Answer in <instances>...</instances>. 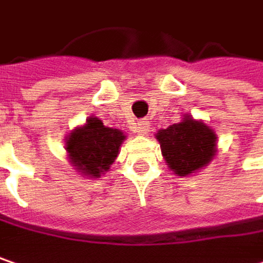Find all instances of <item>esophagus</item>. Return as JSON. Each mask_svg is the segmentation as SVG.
Returning a JSON list of instances; mask_svg holds the SVG:
<instances>
[{
    "instance_id": "obj_1",
    "label": "esophagus",
    "mask_w": 263,
    "mask_h": 263,
    "mask_svg": "<svg viewBox=\"0 0 263 263\" xmlns=\"http://www.w3.org/2000/svg\"><path fill=\"white\" fill-rule=\"evenodd\" d=\"M147 131H148V123H147L146 120H141V122L137 123V126H135V132H137V134L146 135Z\"/></svg>"
}]
</instances>
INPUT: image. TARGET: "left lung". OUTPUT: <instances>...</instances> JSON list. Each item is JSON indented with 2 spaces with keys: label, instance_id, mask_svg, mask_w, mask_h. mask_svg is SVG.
<instances>
[{
  "label": "left lung",
  "instance_id": "8db88e82",
  "mask_svg": "<svg viewBox=\"0 0 263 263\" xmlns=\"http://www.w3.org/2000/svg\"><path fill=\"white\" fill-rule=\"evenodd\" d=\"M168 166L181 177L205 166L216 153V134L191 116L156 134Z\"/></svg>",
  "mask_w": 263,
  "mask_h": 263
}]
</instances>
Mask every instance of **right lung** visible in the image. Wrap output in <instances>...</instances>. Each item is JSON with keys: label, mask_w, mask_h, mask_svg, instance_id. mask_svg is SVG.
Wrapping results in <instances>:
<instances>
[{"label": "right lung", "mask_w": 263, "mask_h": 263, "mask_svg": "<svg viewBox=\"0 0 263 263\" xmlns=\"http://www.w3.org/2000/svg\"><path fill=\"white\" fill-rule=\"evenodd\" d=\"M123 140V132L104 126L98 117H90L67 140L71 163L87 177H101L115 162Z\"/></svg>", "instance_id": "right-lung-1"}]
</instances>
